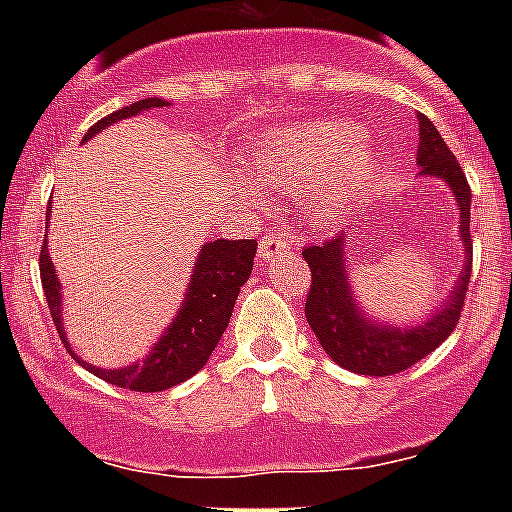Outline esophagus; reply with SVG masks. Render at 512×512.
Segmentation results:
<instances>
[{
    "mask_svg": "<svg viewBox=\"0 0 512 512\" xmlns=\"http://www.w3.org/2000/svg\"><path fill=\"white\" fill-rule=\"evenodd\" d=\"M289 253H292V246L284 235H264L259 243V259L261 261H277V259H287Z\"/></svg>",
    "mask_w": 512,
    "mask_h": 512,
    "instance_id": "34e87169",
    "label": "esophagus"
}]
</instances>
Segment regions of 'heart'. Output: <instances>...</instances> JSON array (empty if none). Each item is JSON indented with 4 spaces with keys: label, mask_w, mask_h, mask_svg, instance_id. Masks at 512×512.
Segmentation results:
<instances>
[{
    "label": "heart",
    "mask_w": 512,
    "mask_h": 512,
    "mask_svg": "<svg viewBox=\"0 0 512 512\" xmlns=\"http://www.w3.org/2000/svg\"><path fill=\"white\" fill-rule=\"evenodd\" d=\"M364 135L348 122H312L271 138L253 156L256 174L279 189L312 184V207L318 215H336L374 174L372 151Z\"/></svg>",
    "instance_id": "heart-1"
}]
</instances>
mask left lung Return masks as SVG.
<instances>
[{"label":"left lung","instance_id":"1","mask_svg":"<svg viewBox=\"0 0 512 512\" xmlns=\"http://www.w3.org/2000/svg\"><path fill=\"white\" fill-rule=\"evenodd\" d=\"M418 120V164L423 174L441 176L454 189L461 215L459 233L467 248V264L461 269L459 282L441 310H436L433 318L423 320L418 328H390V325L369 323L354 305L351 287H348L346 261H343L346 233H338L336 238H328L318 246L302 248V259L310 266L305 315L312 333L336 364H341L348 372L369 374V377L405 372L423 356L436 351L459 323L464 300H467L469 277H472V235H469L472 189L456 156L446 146V140L433 128V122L425 115H418Z\"/></svg>","mask_w":512,"mask_h":512}]
</instances>
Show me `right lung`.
<instances>
[{
	"mask_svg": "<svg viewBox=\"0 0 512 512\" xmlns=\"http://www.w3.org/2000/svg\"><path fill=\"white\" fill-rule=\"evenodd\" d=\"M166 104L169 102L158 97L138 99L130 107H122V110L94 122L87 135H84V140L97 135L99 130H104L112 122L133 117L143 110H153V107H166ZM253 256H256V241L253 238L251 241H225V238H220V241L205 243L200 256H197V264H194L187 300L182 302L174 323L166 328L164 336L158 338V343L151 348V354L143 364L125 366V369H97V366L81 361L79 356H74V359L87 366V372H92L94 377L122 387V390L161 392L179 382H187L189 377H194L207 364L217 341L223 338L230 315H233L235 297L251 277ZM40 282H43L53 325H56L66 351H71L61 320V284L56 279V269L51 264L45 241L43 251H40Z\"/></svg>",
	"mask_w": 512,
	"mask_h": 512,
	"instance_id": "add662e5",
	"label": "right lung"
}]
</instances>
